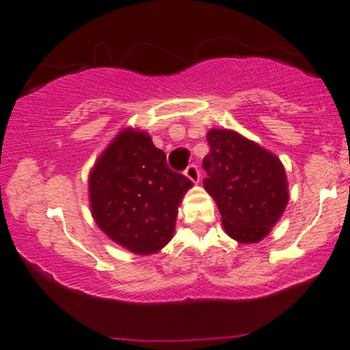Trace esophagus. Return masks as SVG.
I'll list each match as a JSON object with an SVG mask.
<instances>
[{
  "label": "esophagus",
  "instance_id": "esophagus-1",
  "mask_svg": "<svg viewBox=\"0 0 350 350\" xmlns=\"http://www.w3.org/2000/svg\"><path fill=\"white\" fill-rule=\"evenodd\" d=\"M185 174H186L187 178H189L193 183H198V181H200V178H201L200 167H198L196 164H189V165H187V167L185 169Z\"/></svg>",
  "mask_w": 350,
  "mask_h": 350
}]
</instances>
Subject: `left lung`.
Instances as JSON below:
<instances>
[{
    "label": "left lung",
    "instance_id": "obj_1",
    "mask_svg": "<svg viewBox=\"0 0 350 350\" xmlns=\"http://www.w3.org/2000/svg\"><path fill=\"white\" fill-rule=\"evenodd\" d=\"M203 185L216 201L226 233L240 243L263 240L288 203L277 156L226 129L208 132Z\"/></svg>",
    "mask_w": 350,
    "mask_h": 350
}]
</instances>
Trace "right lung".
I'll return each instance as SVG.
<instances>
[{
    "label": "right lung",
    "mask_w": 350,
    "mask_h": 350,
    "mask_svg": "<svg viewBox=\"0 0 350 350\" xmlns=\"http://www.w3.org/2000/svg\"><path fill=\"white\" fill-rule=\"evenodd\" d=\"M191 186L185 174L169 167L146 132L127 129L92 169V215L110 240L150 255L172 238L178 206Z\"/></svg>",
    "instance_id": "1"
}]
</instances>
